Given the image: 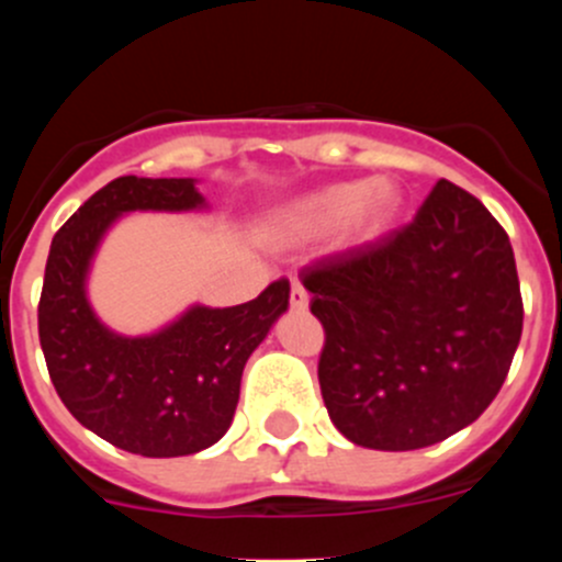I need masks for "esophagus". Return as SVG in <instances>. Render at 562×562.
Segmentation results:
<instances>
[{"label":"esophagus","instance_id":"34e87169","mask_svg":"<svg viewBox=\"0 0 562 562\" xmlns=\"http://www.w3.org/2000/svg\"><path fill=\"white\" fill-rule=\"evenodd\" d=\"M291 307L299 310V313H304V310L310 307L307 291H304L302 282H296V280H293V285H291Z\"/></svg>","mask_w":562,"mask_h":562}]
</instances>
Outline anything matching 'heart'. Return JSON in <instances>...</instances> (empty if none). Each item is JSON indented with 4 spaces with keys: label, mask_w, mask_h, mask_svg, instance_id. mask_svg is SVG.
<instances>
[{
    "label": "heart",
    "mask_w": 562,
    "mask_h": 562,
    "mask_svg": "<svg viewBox=\"0 0 562 562\" xmlns=\"http://www.w3.org/2000/svg\"><path fill=\"white\" fill-rule=\"evenodd\" d=\"M400 203V192L386 179L339 181L293 206L291 231L304 239H317L348 228L350 236L361 241L378 239L394 223Z\"/></svg>",
    "instance_id": "heart-1"
}]
</instances>
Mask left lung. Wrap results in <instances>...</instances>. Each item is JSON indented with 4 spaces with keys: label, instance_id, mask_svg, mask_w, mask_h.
Returning a JSON list of instances; mask_svg holds the SVG:
<instances>
[{
    "label": "left lung",
    "instance_id": "obj_1",
    "mask_svg": "<svg viewBox=\"0 0 562 562\" xmlns=\"http://www.w3.org/2000/svg\"><path fill=\"white\" fill-rule=\"evenodd\" d=\"M321 321L317 381L356 446L413 451L490 407L522 337L514 249L503 225L440 179L394 234L304 266Z\"/></svg>",
    "mask_w": 562,
    "mask_h": 562
}]
</instances>
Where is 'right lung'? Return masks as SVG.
<instances>
[{
	"instance_id": "add662e5",
	"label": "right lung",
	"mask_w": 562,
	"mask_h": 562,
	"mask_svg": "<svg viewBox=\"0 0 562 562\" xmlns=\"http://www.w3.org/2000/svg\"><path fill=\"white\" fill-rule=\"evenodd\" d=\"M203 206L192 179L119 176L94 192L50 241L37 304L40 345L67 411L116 449L187 457L228 432L241 372L271 323L288 310V280L225 310L192 307L151 337L108 331L87 302L89 260L124 212Z\"/></svg>"
}]
</instances>
